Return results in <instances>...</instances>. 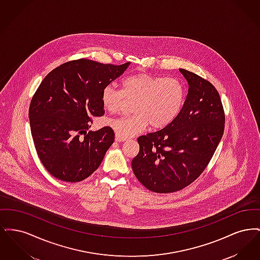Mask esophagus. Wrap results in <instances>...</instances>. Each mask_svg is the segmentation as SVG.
Masks as SVG:
<instances>
[{
	"label": "esophagus",
	"instance_id": "esophagus-1",
	"mask_svg": "<svg viewBox=\"0 0 260 260\" xmlns=\"http://www.w3.org/2000/svg\"><path fill=\"white\" fill-rule=\"evenodd\" d=\"M115 140L118 141V142H121V141H124L125 138H122V137H120L118 135H116V136H115Z\"/></svg>",
	"mask_w": 260,
	"mask_h": 260
}]
</instances>
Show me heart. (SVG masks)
Wrapping results in <instances>:
<instances>
[{
	"mask_svg": "<svg viewBox=\"0 0 260 260\" xmlns=\"http://www.w3.org/2000/svg\"><path fill=\"white\" fill-rule=\"evenodd\" d=\"M121 85V90L111 85L103 87L100 100L108 113L118 111L124 99L135 100L132 106L135 114L107 122L122 138L136 136L150 124L153 128L169 125L179 115L185 101L183 84L173 77L139 72L125 77Z\"/></svg>",
	"mask_w": 260,
	"mask_h": 260,
	"instance_id": "obj_1",
	"label": "heart"
}]
</instances>
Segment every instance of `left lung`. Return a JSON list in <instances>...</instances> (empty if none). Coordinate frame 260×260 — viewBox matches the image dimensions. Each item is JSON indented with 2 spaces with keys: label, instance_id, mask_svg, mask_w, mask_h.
I'll use <instances>...</instances> for the list:
<instances>
[{
  "label": "left lung",
  "instance_id": "left-lung-1",
  "mask_svg": "<svg viewBox=\"0 0 260 260\" xmlns=\"http://www.w3.org/2000/svg\"><path fill=\"white\" fill-rule=\"evenodd\" d=\"M188 83L183 107L173 123L139 136L132 161L136 178L156 193H172L196 180L212 158L224 132L225 116L216 88L185 69Z\"/></svg>",
  "mask_w": 260,
  "mask_h": 260
}]
</instances>
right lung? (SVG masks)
<instances>
[{
  "instance_id": "obj_1",
  "label": "right lung",
  "mask_w": 260,
  "mask_h": 260,
  "mask_svg": "<svg viewBox=\"0 0 260 260\" xmlns=\"http://www.w3.org/2000/svg\"><path fill=\"white\" fill-rule=\"evenodd\" d=\"M79 59L66 62L45 77L29 107L38 156L55 178L78 182L99 169L114 142L111 127L88 131L91 116L104 115L103 87L129 66Z\"/></svg>"
}]
</instances>
